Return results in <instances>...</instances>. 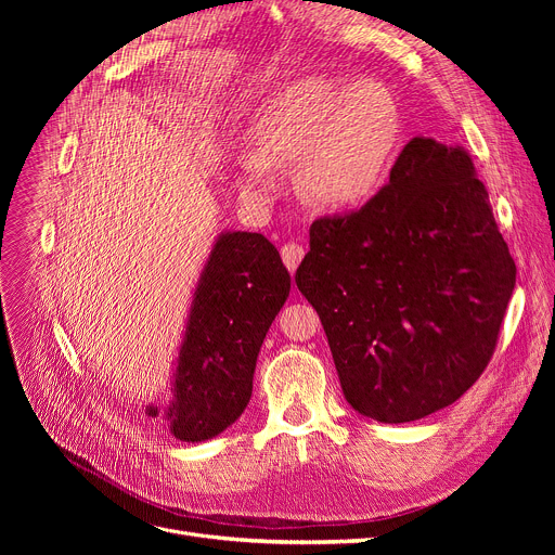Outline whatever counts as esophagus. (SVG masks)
I'll return each instance as SVG.
<instances>
[{
    "label": "esophagus",
    "mask_w": 555,
    "mask_h": 555,
    "mask_svg": "<svg viewBox=\"0 0 555 555\" xmlns=\"http://www.w3.org/2000/svg\"><path fill=\"white\" fill-rule=\"evenodd\" d=\"M304 247L297 245V243H287L281 247V258L285 262V268L295 274V270L299 268V262L304 260Z\"/></svg>",
    "instance_id": "34e87169"
}]
</instances>
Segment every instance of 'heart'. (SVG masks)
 <instances>
[{
  "label": "heart",
  "mask_w": 555,
  "mask_h": 555,
  "mask_svg": "<svg viewBox=\"0 0 555 555\" xmlns=\"http://www.w3.org/2000/svg\"><path fill=\"white\" fill-rule=\"evenodd\" d=\"M400 139L393 96L373 82L306 78L279 92L251 128V151L236 159V184L266 204L281 168L304 162L306 191L326 207H356L380 186Z\"/></svg>",
  "instance_id": "b5f03b06"
}]
</instances>
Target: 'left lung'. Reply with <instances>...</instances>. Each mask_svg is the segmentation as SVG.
<instances>
[{
	"instance_id": "1",
	"label": "left lung",
	"mask_w": 555,
	"mask_h": 555,
	"mask_svg": "<svg viewBox=\"0 0 555 555\" xmlns=\"http://www.w3.org/2000/svg\"><path fill=\"white\" fill-rule=\"evenodd\" d=\"M295 281L322 319L348 404L410 423L486 371L515 260L470 155L414 137L362 209L312 222Z\"/></svg>"
}]
</instances>
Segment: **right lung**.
<instances>
[{
    "label": "right lung",
    "mask_w": 555,
    "mask_h": 555,
    "mask_svg": "<svg viewBox=\"0 0 555 555\" xmlns=\"http://www.w3.org/2000/svg\"><path fill=\"white\" fill-rule=\"evenodd\" d=\"M289 295V274L260 233H222L204 266L175 373V400L149 416L197 443L245 412L260 344Z\"/></svg>",
    "instance_id": "right-lung-1"
}]
</instances>
